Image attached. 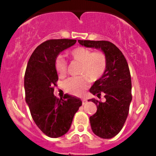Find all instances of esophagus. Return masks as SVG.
I'll list each match as a JSON object with an SVG mask.
<instances>
[{"instance_id":"34e87169","label":"esophagus","mask_w":156,"mask_h":156,"mask_svg":"<svg viewBox=\"0 0 156 156\" xmlns=\"http://www.w3.org/2000/svg\"><path fill=\"white\" fill-rule=\"evenodd\" d=\"M82 100L83 105H84V103H85L86 102H87V99H86V98H82V100Z\"/></svg>"}]
</instances>
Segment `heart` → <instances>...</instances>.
<instances>
[{
	"label": "heart",
	"mask_w": 156,
	"mask_h": 156,
	"mask_svg": "<svg viewBox=\"0 0 156 156\" xmlns=\"http://www.w3.org/2000/svg\"><path fill=\"white\" fill-rule=\"evenodd\" d=\"M73 60L81 63L79 77H72L65 82V88L74 95H81L87 89L88 81L94 82L104 75L107 67V58L101 51L92 52L90 49L78 47L69 52ZM55 69L59 77L65 76L67 71V62L62 56H59L55 60Z\"/></svg>",
	"instance_id": "1"
}]
</instances>
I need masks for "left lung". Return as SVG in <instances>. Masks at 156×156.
Returning <instances> with one entry per match:
<instances>
[{"mask_svg":"<svg viewBox=\"0 0 156 156\" xmlns=\"http://www.w3.org/2000/svg\"><path fill=\"white\" fill-rule=\"evenodd\" d=\"M78 43L86 48L100 49L107 58L104 75L90 89V92L98 98L103 94L106 101L90 100L97 107V112L90 117V122L93 132L97 136L110 139L116 136L123 127L132 100L128 64L122 51L111 42L78 40Z\"/></svg>","mask_w":156,"mask_h":156,"instance_id":"left-lung-1","label":"left lung"}]
</instances>
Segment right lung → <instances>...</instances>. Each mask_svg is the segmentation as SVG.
Instances as JSON below:
<instances>
[{
    "mask_svg": "<svg viewBox=\"0 0 156 156\" xmlns=\"http://www.w3.org/2000/svg\"><path fill=\"white\" fill-rule=\"evenodd\" d=\"M76 43L74 39H52L41 44L28 62L24 78L26 101L38 128L51 138L69 131L73 117L82 105L80 99L68 94L63 99L53 95L58 75L55 60L60 52Z\"/></svg>",
    "mask_w": 156,
    "mask_h": 156,
    "instance_id": "add662e5",
    "label": "right lung"
}]
</instances>
